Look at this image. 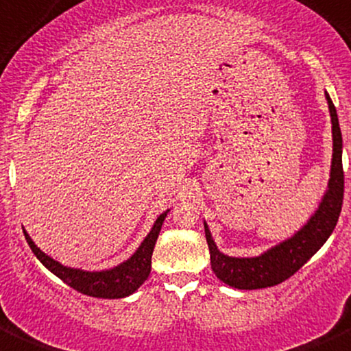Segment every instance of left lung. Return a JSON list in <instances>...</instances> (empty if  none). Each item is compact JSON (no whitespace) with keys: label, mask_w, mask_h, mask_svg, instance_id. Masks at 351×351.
Masks as SVG:
<instances>
[{"label":"left lung","mask_w":351,"mask_h":351,"mask_svg":"<svg viewBox=\"0 0 351 351\" xmlns=\"http://www.w3.org/2000/svg\"><path fill=\"white\" fill-rule=\"evenodd\" d=\"M326 99H328L332 123V162L331 178H329L324 199L319 204V209L293 237L285 240L283 243L276 245V247L269 248L258 257L250 258L228 257V255L221 254L214 243L213 237H210L209 228L204 223L206 240L209 245L210 267L223 283L238 288V290H258V288L276 287V285L283 283L285 280L293 276L305 262L326 243L329 234L335 230L339 213H341L343 192H345V175H343L341 162L343 138L336 108L329 94H326Z\"/></svg>","instance_id":"8db88e82"}]
</instances>
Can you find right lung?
I'll return each mask as SVG.
<instances>
[{"instance_id":"right-lung-1","label":"right lung","mask_w":351,"mask_h":351,"mask_svg":"<svg viewBox=\"0 0 351 351\" xmlns=\"http://www.w3.org/2000/svg\"><path fill=\"white\" fill-rule=\"evenodd\" d=\"M168 213L169 210H166V213H162L161 216L156 219L151 233L145 237V240L142 241L141 247L137 248V252H135L128 261H125L120 266L113 267V269L99 271V273H89V271L71 269V267L61 266L60 262H56L54 258H51L49 255L44 254L40 248H37V245L34 243L32 238L27 234V231H23V234H25V240L27 243H29V247L32 248L34 255L43 262L44 266H46L54 276H58L61 281H64L68 287H71L73 290L80 291V293L84 295H89V297L123 298L132 295L134 291H137V288H141L142 283L149 278V273H151L152 250H154V245L159 237V231H161L162 221H165Z\"/></svg>"}]
</instances>
